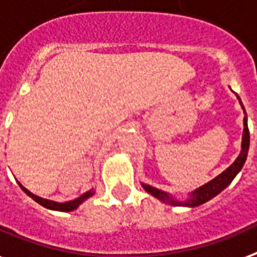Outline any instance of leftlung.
Masks as SVG:
<instances>
[{
	"instance_id": "8db88e82",
	"label": "left lung",
	"mask_w": 257,
	"mask_h": 257,
	"mask_svg": "<svg viewBox=\"0 0 257 257\" xmlns=\"http://www.w3.org/2000/svg\"><path fill=\"white\" fill-rule=\"evenodd\" d=\"M238 101L241 103L240 98H238ZM242 109H244V106H242ZM241 147V154L238 155V158L234 160V163L232 166H229L222 174L215 176L213 181H210L209 183L201 186L199 189L193 191V193L190 194V198H187L186 201H178V199L170 197L167 193H164L162 190L155 189V187L150 185H143V187H144L147 193L152 194L154 197L160 199L162 202H166L168 205H172V206H199V205L207 202L209 199L214 198L217 194H220L225 187H228V185H230V182L234 179V176L237 175L240 170L242 168V166H244V163H245L246 155H248V150H249V129H248V124H246V117H244V132H242Z\"/></svg>"
}]
</instances>
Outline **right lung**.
Returning <instances> with one entry per match:
<instances>
[{
    "label": "right lung",
    "mask_w": 257,
    "mask_h": 257,
    "mask_svg": "<svg viewBox=\"0 0 257 257\" xmlns=\"http://www.w3.org/2000/svg\"><path fill=\"white\" fill-rule=\"evenodd\" d=\"M20 185V183H19ZM20 187L23 189V191H24L25 194H28L29 197L32 199H35L37 203H40L42 206L47 207V209H51V210H58V211H71V210H75L76 207L79 206L83 201H86V199L89 198V197H91L93 195V191L90 190V191H87V193L82 194L79 198L74 199V201H70V202H64V203H59V202H55V201H50V199H44V198H40V197H37V195H35V194H32L31 191H28V190L25 189L24 186L20 185Z\"/></svg>",
    "instance_id": "add662e5"
}]
</instances>
